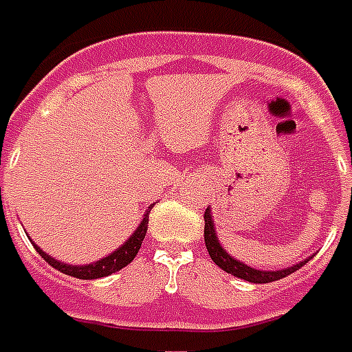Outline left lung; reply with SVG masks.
<instances>
[{"label": "left lung", "instance_id": "obj_1", "mask_svg": "<svg viewBox=\"0 0 352 352\" xmlns=\"http://www.w3.org/2000/svg\"><path fill=\"white\" fill-rule=\"evenodd\" d=\"M204 243H206V248H208V254L212 257V261L221 267L225 272L232 274L235 278L246 279V281H252V283H270V281H278V279L289 276V274L296 272L298 268H301L307 261H301L294 267L285 268V270H276V272H268V270H256V268L246 267L245 263L237 261L230 254H226V250L219 245L217 241V235L214 230V223H212V214H210V208H206L204 212Z\"/></svg>", "mask_w": 352, "mask_h": 352}]
</instances>
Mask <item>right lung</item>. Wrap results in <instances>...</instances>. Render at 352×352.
I'll return each mask as SVG.
<instances>
[{"label": "right lung", "instance_id": "right-lung-1", "mask_svg": "<svg viewBox=\"0 0 352 352\" xmlns=\"http://www.w3.org/2000/svg\"><path fill=\"white\" fill-rule=\"evenodd\" d=\"M148 212H151V206H149ZM148 221H149V214L144 215L142 223L138 226L135 234L129 237V239L124 243V245L115 250L111 256L104 257L100 261L96 263H91V265H82V267H74V265H65V263H60L56 259H52L51 256H47L45 252L41 250L40 246H36L34 243V248L36 252L40 254L43 259H45L52 268H56L60 272L67 274V276H73V278H78V279H96V278H104V276H109V274L117 272L120 268H124L126 265L135 259V256L138 254L140 250V246H142V241L146 237V232H148Z\"/></svg>", "mask_w": 352, "mask_h": 352}]
</instances>
